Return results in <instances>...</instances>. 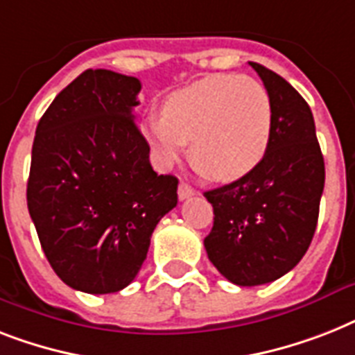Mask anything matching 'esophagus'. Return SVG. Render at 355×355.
I'll return each mask as SVG.
<instances>
[{"mask_svg": "<svg viewBox=\"0 0 355 355\" xmlns=\"http://www.w3.org/2000/svg\"><path fill=\"white\" fill-rule=\"evenodd\" d=\"M193 195H195V189H193L189 184L182 182L178 186V198H180V200H186V198L193 197Z\"/></svg>", "mask_w": 355, "mask_h": 355, "instance_id": "34e87169", "label": "esophagus"}]
</instances>
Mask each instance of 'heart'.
Wrapping results in <instances>:
<instances>
[{"label":"heart","mask_w":355,"mask_h":355,"mask_svg":"<svg viewBox=\"0 0 355 355\" xmlns=\"http://www.w3.org/2000/svg\"><path fill=\"white\" fill-rule=\"evenodd\" d=\"M272 125V100L262 83L250 76L209 74L169 94L162 116L149 114L142 132L166 166L191 144V160L204 175L232 182L262 162Z\"/></svg>","instance_id":"1"}]
</instances>
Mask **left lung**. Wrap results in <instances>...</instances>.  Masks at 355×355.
<instances>
[{"label":"left lung","mask_w":355,"mask_h":355,"mask_svg":"<svg viewBox=\"0 0 355 355\" xmlns=\"http://www.w3.org/2000/svg\"><path fill=\"white\" fill-rule=\"evenodd\" d=\"M272 100V138L246 177L204 193L213 227L207 257L237 286H259L297 266L312 243L324 189V160L312 111L282 76L250 62Z\"/></svg>","instance_id":"1"}]
</instances>
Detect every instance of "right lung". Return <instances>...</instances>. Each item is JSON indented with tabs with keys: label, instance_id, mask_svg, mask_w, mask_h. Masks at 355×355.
Masks as SVG:
<instances>
[{
	"label": "right lung",
	"instance_id": "obj_1",
	"mask_svg": "<svg viewBox=\"0 0 355 355\" xmlns=\"http://www.w3.org/2000/svg\"><path fill=\"white\" fill-rule=\"evenodd\" d=\"M140 89L135 76L87 69L36 128L28 213L56 275L80 292L128 286L157 224L177 206L178 180L153 171L135 122Z\"/></svg>",
	"mask_w": 355,
	"mask_h": 355
}]
</instances>
